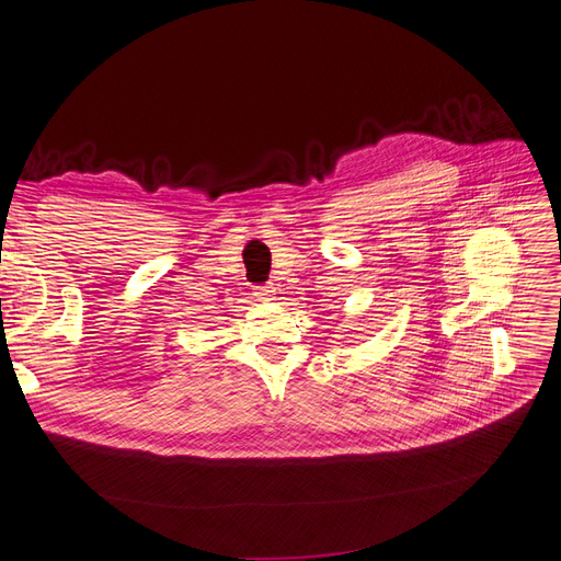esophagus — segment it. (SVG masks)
Wrapping results in <instances>:
<instances>
[{
  "instance_id": "obj_1",
  "label": "esophagus",
  "mask_w": 561,
  "mask_h": 561,
  "mask_svg": "<svg viewBox=\"0 0 561 561\" xmlns=\"http://www.w3.org/2000/svg\"><path fill=\"white\" fill-rule=\"evenodd\" d=\"M255 289V297L257 299H262V301H268V299H274V293H276V289H274V285H257V287H253Z\"/></svg>"
}]
</instances>
